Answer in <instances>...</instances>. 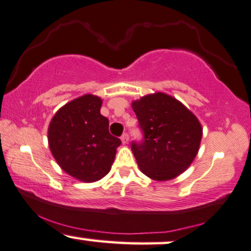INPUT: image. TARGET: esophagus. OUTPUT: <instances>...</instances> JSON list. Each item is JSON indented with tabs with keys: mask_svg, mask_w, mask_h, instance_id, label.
<instances>
[{
	"mask_svg": "<svg viewBox=\"0 0 251 251\" xmlns=\"http://www.w3.org/2000/svg\"><path fill=\"white\" fill-rule=\"evenodd\" d=\"M121 141H122L123 144L128 143V141H129V135H128V132H125V134H123L122 136H121Z\"/></svg>",
	"mask_w": 251,
	"mask_h": 251,
	"instance_id": "1",
	"label": "esophagus"
}]
</instances>
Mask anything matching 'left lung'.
Instances as JSON below:
<instances>
[{
    "instance_id": "1",
    "label": "left lung",
    "mask_w": 251,
    "mask_h": 251,
    "mask_svg": "<svg viewBox=\"0 0 251 251\" xmlns=\"http://www.w3.org/2000/svg\"><path fill=\"white\" fill-rule=\"evenodd\" d=\"M142 140L131 150L141 172L156 181L183 173L199 151L202 126L195 115L166 94L144 96L132 103Z\"/></svg>"
}]
</instances>
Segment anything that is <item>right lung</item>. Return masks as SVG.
<instances>
[{
	"label": "right lung",
	"mask_w": 251,
	"mask_h": 251,
	"mask_svg": "<svg viewBox=\"0 0 251 251\" xmlns=\"http://www.w3.org/2000/svg\"><path fill=\"white\" fill-rule=\"evenodd\" d=\"M100 97L84 95L67 103L50 122L49 147L67 174L83 182L101 179L110 170L120 138L109 132L100 113Z\"/></svg>",
	"instance_id": "1"
}]
</instances>
